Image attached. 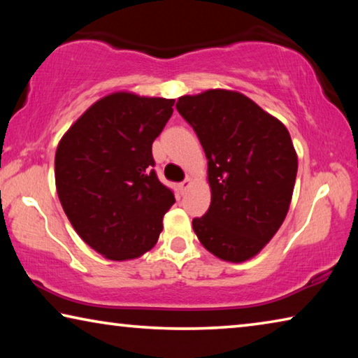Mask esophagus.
<instances>
[{
  "label": "esophagus",
  "mask_w": 358,
  "mask_h": 358,
  "mask_svg": "<svg viewBox=\"0 0 358 358\" xmlns=\"http://www.w3.org/2000/svg\"><path fill=\"white\" fill-rule=\"evenodd\" d=\"M191 183H192V180H191L189 177H187V178H185L183 181H181V183H180V189H181V192H186V189H187V187L191 186Z\"/></svg>",
  "instance_id": "34e87169"
}]
</instances>
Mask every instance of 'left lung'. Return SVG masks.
I'll list each match as a JSON object with an SVG mask.
<instances>
[{
  "mask_svg": "<svg viewBox=\"0 0 358 358\" xmlns=\"http://www.w3.org/2000/svg\"><path fill=\"white\" fill-rule=\"evenodd\" d=\"M177 110L208 159L211 203L192 229L205 250L245 262L273 238L289 211L296 153L286 126L245 94L207 90L181 96Z\"/></svg>",
  "mask_w": 358,
  "mask_h": 358,
  "instance_id": "1",
  "label": "left lung"
}]
</instances>
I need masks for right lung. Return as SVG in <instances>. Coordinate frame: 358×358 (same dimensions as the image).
Listing matches in <instances>:
<instances>
[{"instance_id":"1","label":"right lung","mask_w":358,"mask_h":358,"mask_svg":"<svg viewBox=\"0 0 358 358\" xmlns=\"http://www.w3.org/2000/svg\"><path fill=\"white\" fill-rule=\"evenodd\" d=\"M173 102L112 93L96 101L58 143L59 202L80 238L106 259L150 251L175 203L173 192L156 177L151 155Z\"/></svg>"}]
</instances>
